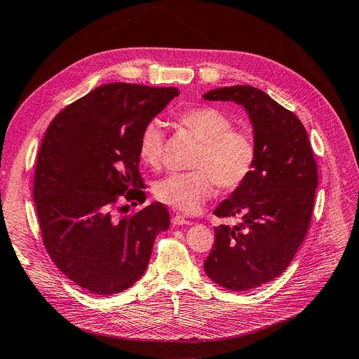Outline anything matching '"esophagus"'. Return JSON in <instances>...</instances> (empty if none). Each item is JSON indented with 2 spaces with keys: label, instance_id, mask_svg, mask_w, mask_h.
Returning a JSON list of instances; mask_svg holds the SVG:
<instances>
[{
  "label": "esophagus",
  "instance_id": "34e87169",
  "mask_svg": "<svg viewBox=\"0 0 359 359\" xmlns=\"http://www.w3.org/2000/svg\"><path fill=\"white\" fill-rule=\"evenodd\" d=\"M172 224H173V226H184V224H191V222L187 220L186 217H182V215L177 214V215L172 217Z\"/></svg>",
  "mask_w": 359,
  "mask_h": 359
}]
</instances>
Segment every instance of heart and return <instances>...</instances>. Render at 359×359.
Listing matches in <instances>:
<instances>
[{"label":"heart","mask_w":359,"mask_h":359,"mask_svg":"<svg viewBox=\"0 0 359 359\" xmlns=\"http://www.w3.org/2000/svg\"><path fill=\"white\" fill-rule=\"evenodd\" d=\"M177 123L201 140L193 156L194 170L172 173L154 186V196L182 212L198 211L219 186L232 191L252 175L256 165V140L245 130L235 128L231 115L212 106H198L177 115ZM166 133L161 123L151 119L140 130L139 157L149 168L165 161Z\"/></svg>","instance_id":"b5f03b06"}]
</instances>
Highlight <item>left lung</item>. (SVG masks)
Masks as SVG:
<instances>
[{
    "label": "left lung",
    "instance_id": "obj_1",
    "mask_svg": "<svg viewBox=\"0 0 359 359\" xmlns=\"http://www.w3.org/2000/svg\"><path fill=\"white\" fill-rule=\"evenodd\" d=\"M203 99L243 104L255 128L252 175L214 211L243 222L214 227L215 243L203 262L214 283L245 292L283 274L298 252L311 222L318 165L299 118L262 90L235 85Z\"/></svg>",
    "mask_w": 359,
    "mask_h": 359
}]
</instances>
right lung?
<instances>
[{"instance_id": "right-lung-1", "label": "right lung", "mask_w": 359, "mask_h": 359, "mask_svg": "<svg viewBox=\"0 0 359 359\" xmlns=\"http://www.w3.org/2000/svg\"><path fill=\"white\" fill-rule=\"evenodd\" d=\"M178 94L175 86H97L58 112L43 136L32 186L43 245L85 290L128 289L145 273L156 236L168 231L163 203L121 215L119 201L144 193L140 130Z\"/></svg>"}]
</instances>
